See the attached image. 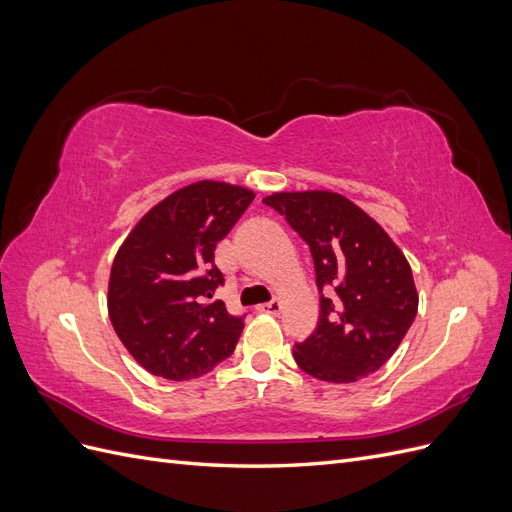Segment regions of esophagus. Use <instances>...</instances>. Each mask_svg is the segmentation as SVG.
I'll use <instances>...</instances> for the list:
<instances>
[{
  "label": "esophagus",
  "mask_w": 512,
  "mask_h": 512,
  "mask_svg": "<svg viewBox=\"0 0 512 512\" xmlns=\"http://www.w3.org/2000/svg\"><path fill=\"white\" fill-rule=\"evenodd\" d=\"M260 314H280L282 312V303L280 301H269V303H262L256 307Z\"/></svg>",
  "instance_id": "34e87169"
}]
</instances>
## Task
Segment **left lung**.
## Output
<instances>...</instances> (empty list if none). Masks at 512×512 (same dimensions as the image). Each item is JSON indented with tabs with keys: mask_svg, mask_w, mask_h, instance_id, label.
Returning <instances> with one entry per match:
<instances>
[{
	"mask_svg": "<svg viewBox=\"0 0 512 512\" xmlns=\"http://www.w3.org/2000/svg\"><path fill=\"white\" fill-rule=\"evenodd\" d=\"M262 203L286 215L305 239L324 292L318 327L294 344V361L324 382L374 374L399 348L418 309L404 252L374 218L337 192H273Z\"/></svg>",
	"mask_w": 512,
	"mask_h": 512,
	"instance_id": "obj_1",
	"label": "left lung"
}]
</instances>
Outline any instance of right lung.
I'll use <instances>...</instances> for the list:
<instances>
[{"mask_svg":"<svg viewBox=\"0 0 512 512\" xmlns=\"http://www.w3.org/2000/svg\"><path fill=\"white\" fill-rule=\"evenodd\" d=\"M254 192L203 179L151 207L121 243L108 277V318L149 374L192 380L235 350L243 316L207 301L224 275L213 252Z\"/></svg>","mask_w":512,"mask_h":512,"instance_id":"1","label":"right lung"}]
</instances>
